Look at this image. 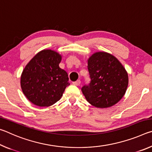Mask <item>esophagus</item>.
<instances>
[{
  "mask_svg": "<svg viewBox=\"0 0 152 152\" xmlns=\"http://www.w3.org/2000/svg\"><path fill=\"white\" fill-rule=\"evenodd\" d=\"M73 84L76 86H79L80 84V80H77L76 81L73 82Z\"/></svg>",
  "mask_w": 152,
  "mask_h": 152,
  "instance_id": "obj_1",
  "label": "esophagus"
}]
</instances>
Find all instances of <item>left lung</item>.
<instances>
[{"instance_id": "left-lung-1", "label": "left lung", "mask_w": 152, "mask_h": 152, "mask_svg": "<svg viewBox=\"0 0 152 152\" xmlns=\"http://www.w3.org/2000/svg\"><path fill=\"white\" fill-rule=\"evenodd\" d=\"M91 81L82 87L86 101L97 108H107L119 102L128 86V74L113 55L96 52L88 60Z\"/></svg>"}]
</instances>
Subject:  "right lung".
I'll use <instances>...</instances> for the list:
<instances>
[{
    "label": "right lung",
    "instance_id": "add662e5",
    "mask_svg": "<svg viewBox=\"0 0 152 152\" xmlns=\"http://www.w3.org/2000/svg\"><path fill=\"white\" fill-rule=\"evenodd\" d=\"M61 60V56L56 51L43 50L25 66L20 77V86L33 104L39 107L55 104L70 85L68 74L59 67Z\"/></svg>",
    "mask_w": 152,
    "mask_h": 152
}]
</instances>
